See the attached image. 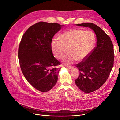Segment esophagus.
Instances as JSON below:
<instances>
[{
    "instance_id": "obj_1",
    "label": "esophagus",
    "mask_w": 120,
    "mask_h": 120,
    "mask_svg": "<svg viewBox=\"0 0 120 120\" xmlns=\"http://www.w3.org/2000/svg\"><path fill=\"white\" fill-rule=\"evenodd\" d=\"M66 67L68 68V69H71L72 68H73V67L71 66H66Z\"/></svg>"
}]
</instances>
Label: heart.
<instances>
[{"mask_svg": "<svg viewBox=\"0 0 120 120\" xmlns=\"http://www.w3.org/2000/svg\"><path fill=\"white\" fill-rule=\"evenodd\" d=\"M59 40L53 39L51 49L54 56L58 59L64 57L63 62L68 64L77 60L81 61L89 56L95 43V36L91 31L73 29L61 34Z\"/></svg>", "mask_w": 120, "mask_h": 120, "instance_id": "1", "label": "heart"}]
</instances>
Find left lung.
<instances>
[{
    "label": "left lung",
    "instance_id": "obj_1",
    "mask_svg": "<svg viewBox=\"0 0 120 120\" xmlns=\"http://www.w3.org/2000/svg\"><path fill=\"white\" fill-rule=\"evenodd\" d=\"M77 25L90 28L97 36V46L86 59L76 65L79 71L75 80L76 85L83 92L91 93L102 86L109 77L114 65L113 45L109 36L97 25L92 23Z\"/></svg>",
    "mask_w": 120,
    "mask_h": 120
}]
</instances>
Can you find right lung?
<instances>
[{
  "instance_id": "right-lung-1",
  "label": "right lung",
  "mask_w": 120,
  "mask_h": 120,
  "mask_svg": "<svg viewBox=\"0 0 120 120\" xmlns=\"http://www.w3.org/2000/svg\"><path fill=\"white\" fill-rule=\"evenodd\" d=\"M61 27L57 23L41 21L27 29L19 43L21 71L30 84L42 92L49 91L57 81L61 63L53 56L51 42Z\"/></svg>"
}]
</instances>
